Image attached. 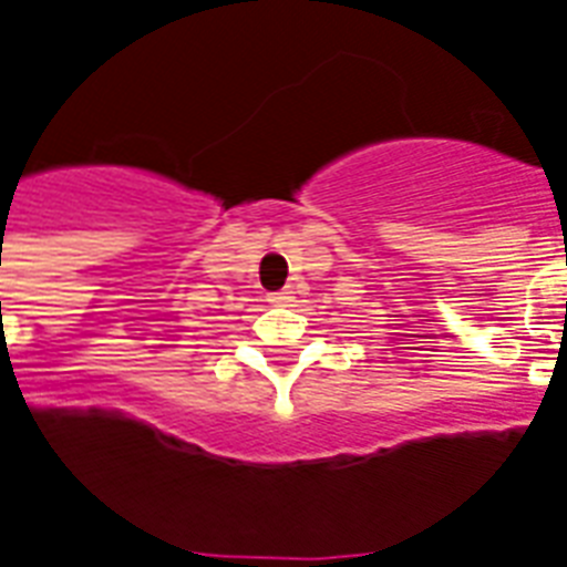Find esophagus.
<instances>
[{
	"instance_id": "esophagus-1",
	"label": "esophagus",
	"mask_w": 567,
	"mask_h": 567,
	"mask_svg": "<svg viewBox=\"0 0 567 567\" xmlns=\"http://www.w3.org/2000/svg\"><path fill=\"white\" fill-rule=\"evenodd\" d=\"M268 299L274 302V306H291L293 291H291V288H285V291H279V293H270Z\"/></svg>"
}]
</instances>
